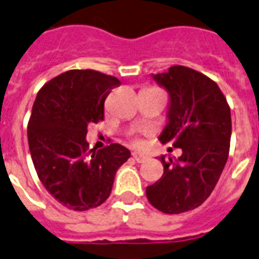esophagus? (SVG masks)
<instances>
[{
    "label": "esophagus",
    "mask_w": 259,
    "mask_h": 259,
    "mask_svg": "<svg viewBox=\"0 0 259 259\" xmlns=\"http://www.w3.org/2000/svg\"><path fill=\"white\" fill-rule=\"evenodd\" d=\"M133 158H134V160H136V161H137V162H144L148 157H146L145 154L140 153V152H133Z\"/></svg>",
    "instance_id": "obj_1"
}]
</instances>
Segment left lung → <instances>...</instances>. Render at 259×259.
I'll use <instances>...</instances> for the list:
<instances>
[{
    "label": "left lung",
    "mask_w": 259,
    "mask_h": 259,
    "mask_svg": "<svg viewBox=\"0 0 259 259\" xmlns=\"http://www.w3.org/2000/svg\"><path fill=\"white\" fill-rule=\"evenodd\" d=\"M169 94L162 144L181 148L176 160L160 156L164 173L146 187L153 207L165 213L196 208L211 195L225 168L231 138V113L225 95L213 80L184 66L152 74Z\"/></svg>",
    "instance_id": "8db88e82"
}]
</instances>
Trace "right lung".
Instances as JSON below:
<instances>
[{"label": "right lung", "mask_w": 259, "mask_h": 259, "mask_svg": "<svg viewBox=\"0 0 259 259\" xmlns=\"http://www.w3.org/2000/svg\"><path fill=\"white\" fill-rule=\"evenodd\" d=\"M121 84L94 70H71L41 87L28 123V144L44 188L74 211L101 205L110 196L129 149L111 144L89 150L87 126L105 118V101Z\"/></svg>", "instance_id": "1"}]
</instances>
